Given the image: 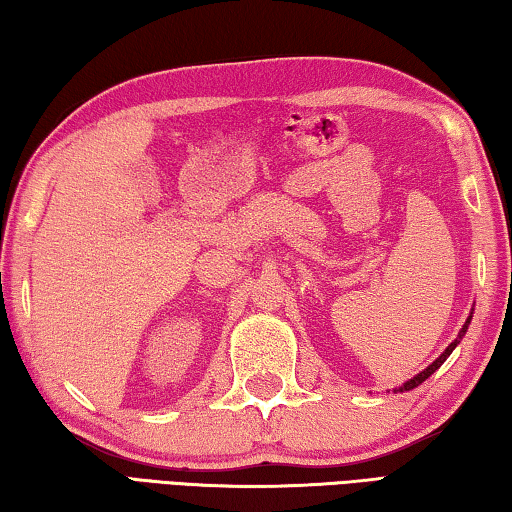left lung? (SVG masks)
<instances>
[{
    "instance_id": "left-lung-1",
    "label": "left lung",
    "mask_w": 512,
    "mask_h": 512,
    "mask_svg": "<svg viewBox=\"0 0 512 512\" xmlns=\"http://www.w3.org/2000/svg\"><path fill=\"white\" fill-rule=\"evenodd\" d=\"M470 320H472V316L465 320V325H463V329H461V332H458V336H456V341H454V343H449V345H447V350H445L443 354H440V357H438L436 361H433V363H431V366H427V368H424V370L420 372V375H415L413 379H409V381H406V384H402L400 388H395V393H404V391H411V388H418V386L422 384V381H424V379H429V377L433 375V372H436V370H438L440 366H443V363L447 361V357H449V354H452V352H454V348H456V345H458V343H461V339H463V336H465V332H467V325H470Z\"/></svg>"
}]
</instances>
